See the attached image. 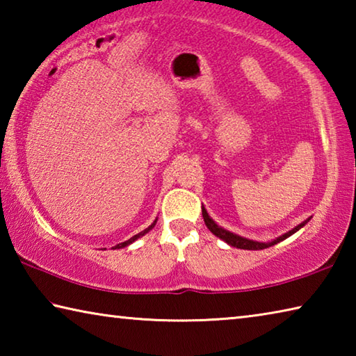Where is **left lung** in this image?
I'll list each match as a JSON object with an SVG mask.
<instances>
[{"label": "left lung", "instance_id": "obj_1", "mask_svg": "<svg viewBox=\"0 0 356 356\" xmlns=\"http://www.w3.org/2000/svg\"><path fill=\"white\" fill-rule=\"evenodd\" d=\"M202 218H204V222H206V226L209 227V231L213 234V236H216L218 238H221L222 242H226L229 246H234V248H240V250H265V248H270V246H273L276 243L282 242V240H286L287 237H291L292 234H295L297 231H300L301 227H303L306 222H308L311 220V216L308 220H305L303 222H300L298 226H295L293 229H291V231L282 234V236L276 237L273 240H268V242H257V240H251V238H246V237H242L238 236V234H234L231 231H227V229L221 227L216 225V222L210 218V215L207 213L206 207L202 206Z\"/></svg>", "mask_w": 356, "mask_h": 356}]
</instances>
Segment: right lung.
Here are the masks:
<instances>
[{"instance_id": "right-lung-1", "label": "right lung", "mask_w": 356, "mask_h": 356, "mask_svg": "<svg viewBox=\"0 0 356 356\" xmlns=\"http://www.w3.org/2000/svg\"><path fill=\"white\" fill-rule=\"evenodd\" d=\"M155 222H156V218H155V221L152 222V225H150L149 227H146V229H144V231H141L140 234H136V236H134V237H131V238H129L127 240V242H122V243H118L116 246H114V248L113 250H119V248H125V246H129L130 243H134L135 242V240H138V238H140V237H143V236H146V234L150 231V229H152L154 226H155Z\"/></svg>"}]
</instances>
